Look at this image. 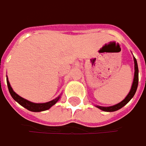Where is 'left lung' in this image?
<instances>
[{
    "label": "left lung",
    "instance_id": "obj_1",
    "mask_svg": "<svg viewBox=\"0 0 146 146\" xmlns=\"http://www.w3.org/2000/svg\"><path fill=\"white\" fill-rule=\"evenodd\" d=\"M134 59V64H135V73H134V79H133V82H132V85L131 88V90L128 93V94L127 95V97L124 98L121 102L115 104V105L110 106V107H102V106L95 105V107H97L98 108L101 109L102 111L104 112H115L119 110L120 108H121L122 107L126 105L128 102L133 98V96L135 95L136 90H137V86H138V80H139V70H138V65H137V62L136 59L135 58V56H133Z\"/></svg>",
    "mask_w": 146,
    "mask_h": 146
}]
</instances>
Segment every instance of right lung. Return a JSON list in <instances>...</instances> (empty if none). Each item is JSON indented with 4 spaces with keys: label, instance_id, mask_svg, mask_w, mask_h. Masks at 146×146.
<instances>
[{
    "label": "right lung",
    "instance_id": "1",
    "mask_svg": "<svg viewBox=\"0 0 146 146\" xmlns=\"http://www.w3.org/2000/svg\"><path fill=\"white\" fill-rule=\"evenodd\" d=\"M6 80H7V86H8V89H9V92L11 94V97L14 98L19 104H20L21 106H23L24 108H25L26 109L31 111V112H42V111H46L49 109L50 108H52V106L56 104L58 100L60 99L61 96L59 95L58 97H56L54 98L53 100L52 101H49L47 103H42V104H36V103H33V102H30L29 100H27L25 98L20 97L19 94H17L13 90L12 87L11 86V84L9 82V80L6 76Z\"/></svg>",
    "mask_w": 146,
    "mask_h": 146
}]
</instances>
